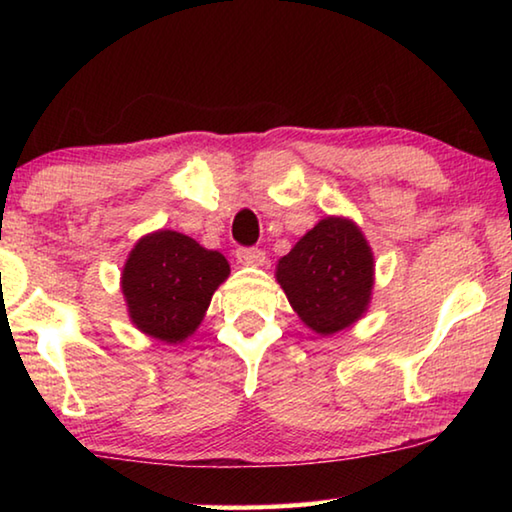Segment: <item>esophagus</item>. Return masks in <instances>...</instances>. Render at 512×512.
I'll list each match as a JSON object with an SVG mask.
<instances>
[{
  "instance_id": "1",
  "label": "esophagus",
  "mask_w": 512,
  "mask_h": 512,
  "mask_svg": "<svg viewBox=\"0 0 512 512\" xmlns=\"http://www.w3.org/2000/svg\"><path fill=\"white\" fill-rule=\"evenodd\" d=\"M237 262L246 266H264L266 253L262 248H237Z\"/></svg>"
}]
</instances>
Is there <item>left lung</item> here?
I'll use <instances>...</instances> for the list:
<instances>
[{
	"label": "left lung",
	"mask_w": 512,
	"mask_h": 512,
	"mask_svg": "<svg viewBox=\"0 0 512 512\" xmlns=\"http://www.w3.org/2000/svg\"><path fill=\"white\" fill-rule=\"evenodd\" d=\"M372 253L348 219L318 221L277 264L291 307L318 334H334L361 318L372 291Z\"/></svg>",
	"instance_id": "left-lung-1"
}]
</instances>
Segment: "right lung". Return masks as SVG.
<instances>
[{"instance_id": "right-lung-1", "label": "right lung", "mask_w": 512, "mask_h": 512, "mask_svg": "<svg viewBox=\"0 0 512 512\" xmlns=\"http://www.w3.org/2000/svg\"><path fill=\"white\" fill-rule=\"evenodd\" d=\"M230 266L192 237L160 230L137 241L121 273L131 320L153 339L178 343L201 325Z\"/></svg>"}]
</instances>
